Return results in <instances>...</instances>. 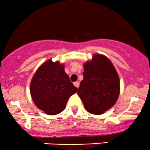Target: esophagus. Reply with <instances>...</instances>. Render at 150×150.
<instances>
[{"label": "esophagus", "mask_w": 150, "mask_h": 150, "mask_svg": "<svg viewBox=\"0 0 150 150\" xmlns=\"http://www.w3.org/2000/svg\"><path fill=\"white\" fill-rule=\"evenodd\" d=\"M74 85H75V87L78 88L79 85H80V84H79V82H74Z\"/></svg>", "instance_id": "1"}]
</instances>
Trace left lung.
<instances>
[{
	"instance_id": "1",
	"label": "left lung",
	"mask_w": 150,
	"mask_h": 150,
	"mask_svg": "<svg viewBox=\"0 0 150 150\" xmlns=\"http://www.w3.org/2000/svg\"><path fill=\"white\" fill-rule=\"evenodd\" d=\"M83 80L77 94L89 113L100 115L116 104L120 80L113 63L106 56L94 54L83 65Z\"/></svg>"
}]
</instances>
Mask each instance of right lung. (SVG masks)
<instances>
[{"label":"right lung","instance_id":"add662e5","mask_svg":"<svg viewBox=\"0 0 150 150\" xmlns=\"http://www.w3.org/2000/svg\"><path fill=\"white\" fill-rule=\"evenodd\" d=\"M64 65L51 59L34 73L30 84V93L36 106L48 115H56L65 109L70 96L77 92Z\"/></svg>","mask_w":150,"mask_h":150}]
</instances>
